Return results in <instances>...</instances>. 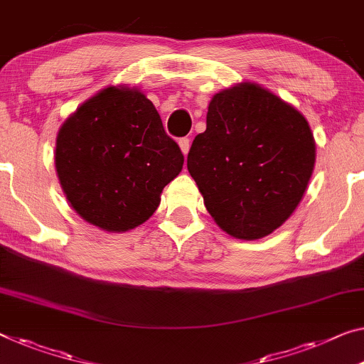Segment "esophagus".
Here are the masks:
<instances>
[{"label": "esophagus", "instance_id": "esophagus-1", "mask_svg": "<svg viewBox=\"0 0 364 364\" xmlns=\"http://www.w3.org/2000/svg\"><path fill=\"white\" fill-rule=\"evenodd\" d=\"M178 146H181V151L183 153V156H187L188 149H190V139L188 138H181V139H178Z\"/></svg>", "mask_w": 364, "mask_h": 364}]
</instances>
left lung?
Here are the masks:
<instances>
[{"mask_svg":"<svg viewBox=\"0 0 364 364\" xmlns=\"http://www.w3.org/2000/svg\"><path fill=\"white\" fill-rule=\"evenodd\" d=\"M316 141L306 117L257 82L210 100L187 169L208 213L229 236L254 240L293 215L311 181Z\"/></svg>","mask_w":364,"mask_h":364,"instance_id":"obj_1","label":"left lung"}]
</instances>
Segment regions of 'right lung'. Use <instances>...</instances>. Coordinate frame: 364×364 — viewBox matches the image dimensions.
Segmentation results:
<instances>
[{
	"instance_id": "right-lung-1",
	"label": "right lung",
	"mask_w": 364,
	"mask_h": 364,
	"mask_svg": "<svg viewBox=\"0 0 364 364\" xmlns=\"http://www.w3.org/2000/svg\"><path fill=\"white\" fill-rule=\"evenodd\" d=\"M183 154L153 102L136 87L109 86L61 125L55 169L66 200L89 225L125 232L158 210Z\"/></svg>"
}]
</instances>
